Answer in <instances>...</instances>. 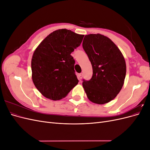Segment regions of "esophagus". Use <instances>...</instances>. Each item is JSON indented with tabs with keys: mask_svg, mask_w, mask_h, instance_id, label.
Masks as SVG:
<instances>
[{
	"mask_svg": "<svg viewBox=\"0 0 150 150\" xmlns=\"http://www.w3.org/2000/svg\"><path fill=\"white\" fill-rule=\"evenodd\" d=\"M82 78H83V74H82V73L79 74H78V79H79V81H81V79H82Z\"/></svg>",
	"mask_w": 150,
	"mask_h": 150,
	"instance_id": "obj_1",
	"label": "esophagus"
}]
</instances>
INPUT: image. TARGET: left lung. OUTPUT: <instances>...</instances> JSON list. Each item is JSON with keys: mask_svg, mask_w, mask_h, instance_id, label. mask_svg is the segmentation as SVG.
<instances>
[{"mask_svg": "<svg viewBox=\"0 0 150 150\" xmlns=\"http://www.w3.org/2000/svg\"><path fill=\"white\" fill-rule=\"evenodd\" d=\"M83 47L93 67L92 78L83 81L84 91L91 102L108 103L116 97L124 84L125 57L110 38L100 34L86 35Z\"/></svg>", "mask_w": 150, "mask_h": 150, "instance_id": "obj_1", "label": "left lung"}]
</instances>
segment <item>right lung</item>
<instances>
[{"label": "right lung", "instance_id": "add662e5", "mask_svg": "<svg viewBox=\"0 0 150 150\" xmlns=\"http://www.w3.org/2000/svg\"><path fill=\"white\" fill-rule=\"evenodd\" d=\"M84 36L66 29H58L35 49L31 60L32 79L44 97L59 100L78 84L71 54L80 46Z\"/></svg>", "mask_w": 150, "mask_h": 150}]
</instances>
